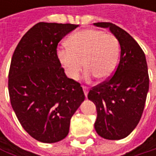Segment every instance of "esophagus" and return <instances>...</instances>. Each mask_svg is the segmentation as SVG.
Instances as JSON below:
<instances>
[{
    "label": "esophagus",
    "mask_w": 156,
    "mask_h": 156,
    "mask_svg": "<svg viewBox=\"0 0 156 156\" xmlns=\"http://www.w3.org/2000/svg\"><path fill=\"white\" fill-rule=\"evenodd\" d=\"M82 87H83V90H84V94H85V96H86V98H87V93H88V87H85V86H83Z\"/></svg>",
    "instance_id": "1"
}]
</instances>
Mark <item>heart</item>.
Listing matches in <instances>:
<instances>
[{"label":"heart","instance_id":"heart-1","mask_svg":"<svg viewBox=\"0 0 156 156\" xmlns=\"http://www.w3.org/2000/svg\"><path fill=\"white\" fill-rule=\"evenodd\" d=\"M67 48H59L57 57L67 77L77 80L83 69L85 78L98 80L109 78L114 72L118 56L119 42L115 36L96 29H85L70 35Z\"/></svg>","mask_w":156,"mask_h":156}]
</instances>
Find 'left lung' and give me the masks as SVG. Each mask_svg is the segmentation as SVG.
Masks as SVG:
<instances>
[{"label": "left lung", "instance_id": "obj_1", "mask_svg": "<svg viewBox=\"0 0 156 156\" xmlns=\"http://www.w3.org/2000/svg\"><path fill=\"white\" fill-rule=\"evenodd\" d=\"M94 25L109 28L120 44L121 54L114 75L92 87L87 98L97 108L95 129L98 136L119 140L130 135L140 121L149 89L147 63L143 49L126 30L110 22Z\"/></svg>", "mask_w": 156, "mask_h": 156}]
</instances>
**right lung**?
Segmentation results:
<instances>
[{
    "label": "right lung",
    "instance_id": "1",
    "mask_svg": "<svg viewBox=\"0 0 156 156\" xmlns=\"http://www.w3.org/2000/svg\"><path fill=\"white\" fill-rule=\"evenodd\" d=\"M78 25L39 22L21 38L12 58L8 88L24 130L42 143L64 139L70 119L85 99L57 57L58 42Z\"/></svg>",
    "mask_w": 156,
    "mask_h": 156
}]
</instances>
